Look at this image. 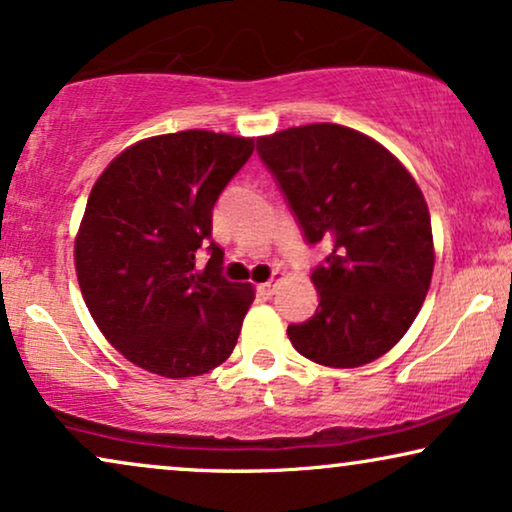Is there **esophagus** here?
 Here are the masks:
<instances>
[{
  "instance_id": "obj_1",
  "label": "esophagus",
  "mask_w": 512,
  "mask_h": 512,
  "mask_svg": "<svg viewBox=\"0 0 512 512\" xmlns=\"http://www.w3.org/2000/svg\"><path fill=\"white\" fill-rule=\"evenodd\" d=\"M280 280H282V272H272V280L263 282L258 289H261L263 296H272V294H275V282H280Z\"/></svg>"
}]
</instances>
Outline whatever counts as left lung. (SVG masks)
<instances>
[{"mask_svg":"<svg viewBox=\"0 0 512 512\" xmlns=\"http://www.w3.org/2000/svg\"><path fill=\"white\" fill-rule=\"evenodd\" d=\"M308 244H331L310 275L320 305L289 324L294 348L324 367L353 369L388 353L426 301L435 251L414 178L374 138L308 124L256 141Z\"/></svg>","mask_w":512,"mask_h":512,"instance_id":"obj_1","label":"left lung"}]
</instances>
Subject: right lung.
Masks as SVG:
<instances>
[{
	"instance_id": "obj_1",
	"label": "right lung",
	"mask_w": 512,
	"mask_h": 512,
	"mask_svg": "<svg viewBox=\"0 0 512 512\" xmlns=\"http://www.w3.org/2000/svg\"><path fill=\"white\" fill-rule=\"evenodd\" d=\"M254 152V138L178 131L110 162L75 240L77 280L103 336L136 367L167 378L207 374L240 336L254 289L223 277L211 211ZM210 244L204 269L196 249Z\"/></svg>"
}]
</instances>
